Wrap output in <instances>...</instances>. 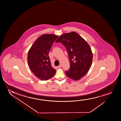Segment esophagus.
Wrapping results in <instances>:
<instances>
[{
	"label": "esophagus",
	"instance_id": "obj_1",
	"mask_svg": "<svg viewBox=\"0 0 121 121\" xmlns=\"http://www.w3.org/2000/svg\"><path fill=\"white\" fill-rule=\"evenodd\" d=\"M61 66H62V65H61V64H60L59 66H57V67L59 68H60L61 67Z\"/></svg>",
	"mask_w": 121,
	"mask_h": 121
}]
</instances>
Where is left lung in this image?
Masks as SVG:
<instances>
[{
  "label": "left lung",
  "instance_id": "1",
  "mask_svg": "<svg viewBox=\"0 0 121 121\" xmlns=\"http://www.w3.org/2000/svg\"><path fill=\"white\" fill-rule=\"evenodd\" d=\"M55 42L61 43L67 50L70 62V69L65 72L68 77L77 80L84 76L92 61V52L87 43L74 31L61 35Z\"/></svg>",
  "mask_w": 121,
  "mask_h": 121
}]
</instances>
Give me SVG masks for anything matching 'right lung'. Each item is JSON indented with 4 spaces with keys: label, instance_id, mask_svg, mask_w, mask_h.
<instances>
[{
    "label": "right lung",
    "instance_id": "1",
    "mask_svg": "<svg viewBox=\"0 0 121 121\" xmlns=\"http://www.w3.org/2000/svg\"><path fill=\"white\" fill-rule=\"evenodd\" d=\"M58 36L45 34L36 39L27 55L29 66L33 73L41 80H47L53 77L55 69L52 67L48 56L52 45Z\"/></svg>",
    "mask_w": 121,
    "mask_h": 121
}]
</instances>
